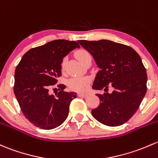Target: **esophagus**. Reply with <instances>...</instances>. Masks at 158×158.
<instances>
[{
  "label": "esophagus",
  "mask_w": 158,
  "mask_h": 158,
  "mask_svg": "<svg viewBox=\"0 0 158 158\" xmlns=\"http://www.w3.org/2000/svg\"><path fill=\"white\" fill-rule=\"evenodd\" d=\"M79 96L81 98H86L88 96V94H85V93H79Z\"/></svg>",
  "instance_id": "1"
}]
</instances>
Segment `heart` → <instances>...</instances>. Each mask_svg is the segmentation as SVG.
<instances>
[{"label": "heart", "instance_id": "b5f03b06", "mask_svg": "<svg viewBox=\"0 0 158 158\" xmlns=\"http://www.w3.org/2000/svg\"><path fill=\"white\" fill-rule=\"evenodd\" d=\"M76 56L82 64H83L88 57H91L90 54L85 50H79L76 52ZM66 60L64 59L61 64V68L64 70L65 69ZM90 80L88 77H73L68 80V85L72 90L76 91H85L89 87Z\"/></svg>", "mask_w": 158, "mask_h": 158}]
</instances>
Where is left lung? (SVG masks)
I'll use <instances>...</instances> for the list:
<instances>
[{
    "label": "left lung",
    "instance_id": "8db88e82",
    "mask_svg": "<svg viewBox=\"0 0 158 158\" xmlns=\"http://www.w3.org/2000/svg\"><path fill=\"white\" fill-rule=\"evenodd\" d=\"M78 42L100 69L92 89L106 92L96 94L100 104L92 110L93 117L108 127L125 123L139 109L147 91V73L140 56L132 48L109 40ZM108 84L114 89L112 93L107 92Z\"/></svg>",
    "mask_w": 158,
    "mask_h": 158
}]
</instances>
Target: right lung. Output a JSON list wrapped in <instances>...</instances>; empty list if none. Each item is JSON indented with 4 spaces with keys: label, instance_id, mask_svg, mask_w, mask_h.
I'll return each instance as SVG.
<instances>
[{
    "label": "right lung",
    "instance_id": "right-lung-1",
    "mask_svg": "<svg viewBox=\"0 0 158 158\" xmlns=\"http://www.w3.org/2000/svg\"><path fill=\"white\" fill-rule=\"evenodd\" d=\"M80 46L76 41L59 39L28 51L15 69L14 91L25 117L35 127L52 129L60 126L69 114L70 102L76 93L61 90L49 93L61 76L63 58Z\"/></svg>",
    "mask_w": 158,
    "mask_h": 158
}]
</instances>
